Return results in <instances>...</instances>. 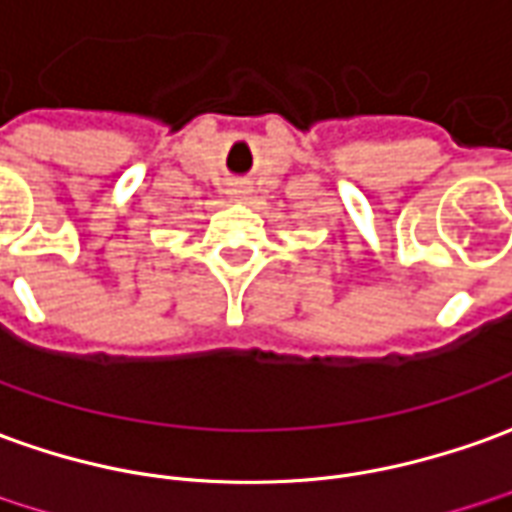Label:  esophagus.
I'll return each instance as SVG.
<instances>
[{
  "label": "esophagus",
  "mask_w": 512,
  "mask_h": 512,
  "mask_svg": "<svg viewBox=\"0 0 512 512\" xmlns=\"http://www.w3.org/2000/svg\"><path fill=\"white\" fill-rule=\"evenodd\" d=\"M248 195H250L248 183H231V186H228V197H234V200H245Z\"/></svg>",
  "instance_id": "34e87169"
}]
</instances>
